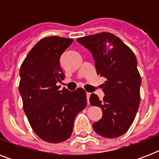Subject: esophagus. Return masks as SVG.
<instances>
[{
	"label": "esophagus",
	"mask_w": 159,
	"mask_h": 159,
	"mask_svg": "<svg viewBox=\"0 0 159 159\" xmlns=\"http://www.w3.org/2000/svg\"><path fill=\"white\" fill-rule=\"evenodd\" d=\"M90 95H91V93H89V92H87V103H89Z\"/></svg>",
	"instance_id": "obj_1"
}]
</instances>
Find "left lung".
I'll return each instance as SVG.
<instances>
[{
  "label": "left lung",
  "instance_id": "1",
  "mask_svg": "<svg viewBox=\"0 0 159 159\" xmlns=\"http://www.w3.org/2000/svg\"><path fill=\"white\" fill-rule=\"evenodd\" d=\"M91 52L97 74L106 78L102 85L103 101L90 96L92 106H99L102 119L92 125L105 138H116L127 132L135 118L140 102L141 77L134 53L120 39L108 32L78 38Z\"/></svg>",
  "mask_w": 159,
  "mask_h": 159
}]
</instances>
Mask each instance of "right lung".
Listing matches in <instances>:
<instances>
[{
	"mask_svg": "<svg viewBox=\"0 0 159 159\" xmlns=\"http://www.w3.org/2000/svg\"><path fill=\"white\" fill-rule=\"evenodd\" d=\"M72 39L50 36L34 47L20 70V94L23 108L34 133L48 143H57L70 138L75 117L87 106L86 92L77 88L60 91L64 74L60 57Z\"/></svg>",
	"mask_w": 159,
	"mask_h": 159,
	"instance_id": "1",
	"label": "right lung"
}]
</instances>
